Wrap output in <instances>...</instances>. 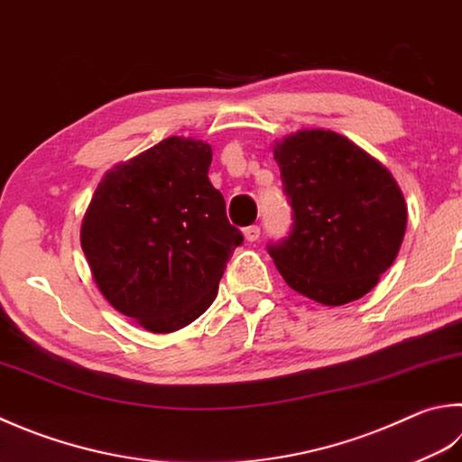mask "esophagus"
I'll list each match as a JSON object with an SVG mask.
<instances>
[{"instance_id":"1","label":"esophagus","mask_w":462,"mask_h":462,"mask_svg":"<svg viewBox=\"0 0 462 462\" xmlns=\"http://www.w3.org/2000/svg\"><path fill=\"white\" fill-rule=\"evenodd\" d=\"M243 235H245V239H247L249 243H254V241H257V239H259L261 231H259L257 225H251V227H245V229H243Z\"/></svg>"}]
</instances>
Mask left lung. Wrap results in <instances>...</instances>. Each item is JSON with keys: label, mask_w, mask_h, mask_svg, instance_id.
Returning a JSON list of instances; mask_svg holds the SVG:
<instances>
[{"label": "left lung", "mask_w": 462, "mask_h": 462, "mask_svg": "<svg viewBox=\"0 0 462 462\" xmlns=\"http://www.w3.org/2000/svg\"><path fill=\"white\" fill-rule=\"evenodd\" d=\"M293 207L290 237L269 245L285 283L321 306L366 295L394 263L408 208L384 164L332 130H298L275 141Z\"/></svg>", "instance_id": "8db88e82"}]
</instances>
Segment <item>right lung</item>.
<instances>
[{"instance_id":"1","label":"right lung","mask_w":462,"mask_h":462,"mask_svg":"<svg viewBox=\"0 0 462 462\" xmlns=\"http://www.w3.org/2000/svg\"><path fill=\"white\" fill-rule=\"evenodd\" d=\"M213 149L169 136L112 167L86 208L80 245L108 303L169 334L211 306L243 235L208 180Z\"/></svg>"}]
</instances>
